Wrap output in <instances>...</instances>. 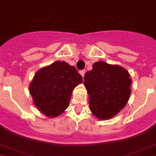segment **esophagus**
Returning <instances> with one entry per match:
<instances>
[{
  "instance_id": "34e87169",
  "label": "esophagus",
  "mask_w": 156,
  "mask_h": 156,
  "mask_svg": "<svg viewBox=\"0 0 156 156\" xmlns=\"http://www.w3.org/2000/svg\"><path fill=\"white\" fill-rule=\"evenodd\" d=\"M85 73H86V70H85V69H82V70H81V71H80V74H81V75L82 76V78L84 77Z\"/></svg>"
}]
</instances>
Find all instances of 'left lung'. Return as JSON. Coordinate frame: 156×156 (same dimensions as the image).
<instances>
[{"label":"left lung","mask_w":156,"mask_h":156,"mask_svg":"<svg viewBox=\"0 0 156 156\" xmlns=\"http://www.w3.org/2000/svg\"><path fill=\"white\" fill-rule=\"evenodd\" d=\"M91 112L99 119H109L124 108L131 94V78L123 67L99 61L84 76Z\"/></svg>","instance_id":"1"}]
</instances>
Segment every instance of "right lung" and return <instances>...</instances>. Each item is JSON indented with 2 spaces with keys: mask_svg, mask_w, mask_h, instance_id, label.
I'll list each match as a JSON object with an SVG mask.
<instances>
[{
  "mask_svg": "<svg viewBox=\"0 0 156 156\" xmlns=\"http://www.w3.org/2000/svg\"><path fill=\"white\" fill-rule=\"evenodd\" d=\"M82 82L75 67L57 61L37 72L30 85L34 105L45 115L54 118L69 107L72 91Z\"/></svg>",
  "mask_w": 156,
  "mask_h": 156,
  "instance_id": "obj_1",
  "label": "right lung"
}]
</instances>
